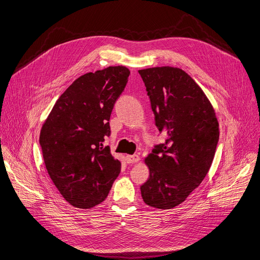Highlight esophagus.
<instances>
[{"label":"esophagus","instance_id":"34e87169","mask_svg":"<svg viewBox=\"0 0 260 260\" xmlns=\"http://www.w3.org/2000/svg\"><path fill=\"white\" fill-rule=\"evenodd\" d=\"M139 156L138 155H126L125 156V160H126V162H128V164H134V162H137L139 161Z\"/></svg>","mask_w":260,"mask_h":260}]
</instances>
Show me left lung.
I'll list each match as a JSON object with an SVG mask.
<instances>
[{"label": "left lung", "instance_id": "obj_1", "mask_svg": "<svg viewBox=\"0 0 260 260\" xmlns=\"http://www.w3.org/2000/svg\"><path fill=\"white\" fill-rule=\"evenodd\" d=\"M164 143L154 146L146 162L150 178L140 186L145 203L171 209L188 197L207 176L219 138L212 105L200 86L177 67L138 71Z\"/></svg>", "mask_w": 260, "mask_h": 260}]
</instances>
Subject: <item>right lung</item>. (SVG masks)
Here are the masks:
<instances>
[{"mask_svg":"<svg viewBox=\"0 0 260 260\" xmlns=\"http://www.w3.org/2000/svg\"><path fill=\"white\" fill-rule=\"evenodd\" d=\"M131 72L109 66L76 79L44 123L40 143L52 182L72 206L90 209L108 196L121 162L109 147V120Z\"/></svg>","mask_w":260,"mask_h":260,"instance_id":"add662e5","label":"right lung"}]
</instances>
